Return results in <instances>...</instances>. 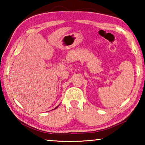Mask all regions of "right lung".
I'll use <instances>...</instances> for the list:
<instances>
[{
	"label": "right lung",
	"mask_w": 145,
	"mask_h": 145,
	"mask_svg": "<svg viewBox=\"0 0 145 145\" xmlns=\"http://www.w3.org/2000/svg\"><path fill=\"white\" fill-rule=\"evenodd\" d=\"M59 105H58V106H59ZM58 106H57V107H56L55 108V109H56V108H57V107H58Z\"/></svg>",
	"instance_id": "obj_1"
}]
</instances>
